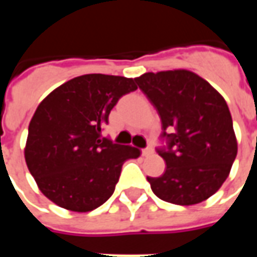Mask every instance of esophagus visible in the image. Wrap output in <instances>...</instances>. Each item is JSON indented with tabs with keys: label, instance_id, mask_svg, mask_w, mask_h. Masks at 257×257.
Segmentation results:
<instances>
[{
	"label": "esophagus",
	"instance_id": "obj_1",
	"mask_svg": "<svg viewBox=\"0 0 257 257\" xmlns=\"http://www.w3.org/2000/svg\"><path fill=\"white\" fill-rule=\"evenodd\" d=\"M153 153H154V150H153V147H146V149H143V151H142V154H143V157L151 156Z\"/></svg>",
	"mask_w": 257,
	"mask_h": 257
}]
</instances>
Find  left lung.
Returning <instances> with one entry per match:
<instances>
[{"label": "left lung", "instance_id": "8db88e82", "mask_svg": "<svg viewBox=\"0 0 257 257\" xmlns=\"http://www.w3.org/2000/svg\"><path fill=\"white\" fill-rule=\"evenodd\" d=\"M161 118L167 162L153 193L175 205L199 204L220 189L237 157L228 106L212 85L189 70L146 73L135 78Z\"/></svg>", "mask_w": 257, "mask_h": 257}]
</instances>
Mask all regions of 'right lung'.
<instances>
[{
  "mask_svg": "<svg viewBox=\"0 0 257 257\" xmlns=\"http://www.w3.org/2000/svg\"><path fill=\"white\" fill-rule=\"evenodd\" d=\"M138 89L134 78L85 74L52 90L29 125L26 164L41 193L60 208L89 212L110 198L123 162L140 150L101 138L119 97Z\"/></svg>",
  "mask_w": 257,
  "mask_h": 257,
  "instance_id": "obj_1",
  "label": "right lung"
}]
</instances>
